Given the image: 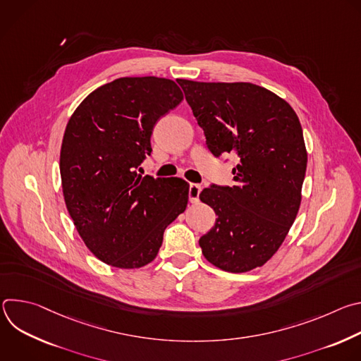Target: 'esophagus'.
I'll use <instances>...</instances> for the list:
<instances>
[{"label": "esophagus", "mask_w": 361, "mask_h": 361, "mask_svg": "<svg viewBox=\"0 0 361 361\" xmlns=\"http://www.w3.org/2000/svg\"><path fill=\"white\" fill-rule=\"evenodd\" d=\"M201 192V185L200 184H191L190 190H188V200L190 202H197L198 197Z\"/></svg>", "instance_id": "34e87169"}]
</instances>
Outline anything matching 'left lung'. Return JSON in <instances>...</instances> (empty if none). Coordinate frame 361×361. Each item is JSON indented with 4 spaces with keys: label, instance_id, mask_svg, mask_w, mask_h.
Returning a JSON list of instances; mask_svg holds the SVG:
<instances>
[{
    "label": "left lung",
    "instance_id": "1",
    "mask_svg": "<svg viewBox=\"0 0 361 361\" xmlns=\"http://www.w3.org/2000/svg\"><path fill=\"white\" fill-rule=\"evenodd\" d=\"M177 82L210 151L240 159L233 187L200 192L219 216L200 238L202 254L230 273L262 267L283 244L301 204L307 149L300 120L286 99L251 82Z\"/></svg>",
    "mask_w": 361,
    "mask_h": 361
}]
</instances>
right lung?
<instances>
[{"label":"right lung","mask_w":361,"mask_h":361,"mask_svg":"<svg viewBox=\"0 0 361 361\" xmlns=\"http://www.w3.org/2000/svg\"><path fill=\"white\" fill-rule=\"evenodd\" d=\"M184 95L169 78L123 77L88 94L64 131L60 173L74 226L98 260L140 269L156 259L166 227L185 212L190 184L137 174L160 117Z\"/></svg>","instance_id":"obj_1"}]
</instances>
